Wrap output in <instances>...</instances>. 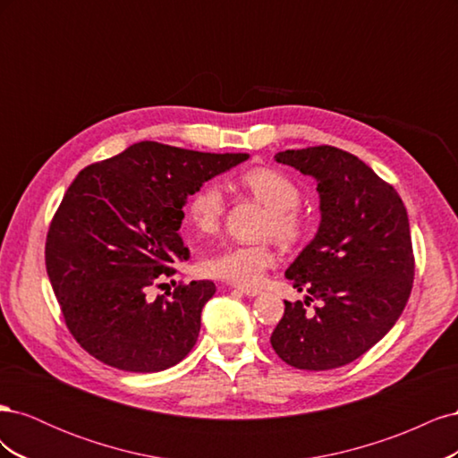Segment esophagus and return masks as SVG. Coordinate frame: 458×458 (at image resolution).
<instances>
[{"label":"esophagus","instance_id":"1","mask_svg":"<svg viewBox=\"0 0 458 458\" xmlns=\"http://www.w3.org/2000/svg\"><path fill=\"white\" fill-rule=\"evenodd\" d=\"M239 290V293H242V294H246V296H258L261 290L259 288H252V286H234Z\"/></svg>","mask_w":458,"mask_h":458}]
</instances>
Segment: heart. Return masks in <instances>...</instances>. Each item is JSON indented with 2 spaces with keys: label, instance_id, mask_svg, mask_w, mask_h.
Instances as JSON below:
<instances>
[{
  "label": "heart",
  "instance_id": "b5f03b06",
  "mask_svg": "<svg viewBox=\"0 0 458 458\" xmlns=\"http://www.w3.org/2000/svg\"><path fill=\"white\" fill-rule=\"evenodd\" d=\"M237 187L266 204L269 214L263 224L266 237L279 239L284 246L303 242L310 219L300 210L301 189L293 175L271 165H256L237 177ZM225 195L216 183L202 185L187 202V217L199 233H216L225 216ZM276 263L269 242L233 244L202 261V273L233 284L254 286Z\"/></svg>",
  "mask_w": 458,
  "mask_h": 458
}]
</instances>
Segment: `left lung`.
<instances>
[{
	"instance_id": "obj_1",
	"label": "left lung",
	"mask_w": 458,
	"mask_h": 458,
	"mask_svg": "<svg viewBox=\"0 0 458 458\" xmlns=\"http://www.w3.org/2000/svg\"><path fill=\"white\" fill-rule=\"evenodd\" d=\"M276 162L317 179L321 225L286 269L306 301H284L271 335L275 353L303 370L355 361L403 313L412 290L414 254L407 208L369 165L330 145L284 150ZM310 301H318L306 314Z\"/></svg>"
}]
</instances>
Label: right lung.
I'll list each match as a JSON object with an SVG mask.
<instances>
[{
    "instance_id": "obj_1",
    "label": "right lung",
    "mask_w": 458,
    "mask_h": 458,
    "mask_svg": "<svg viewBox=\"0 0 458 458\" xmlns=\"http://www.w3.org/2000/svg\"><path fill=\"white\" fill-rule=\"evenodd\" d=\"M248 155L141 141L86 165L64 192L46 239V269L74 340L128 372L177 365L197 344L212 281L148 290L189 258L179 227L187 197Z\"/></svg>"
}]
</instances>
